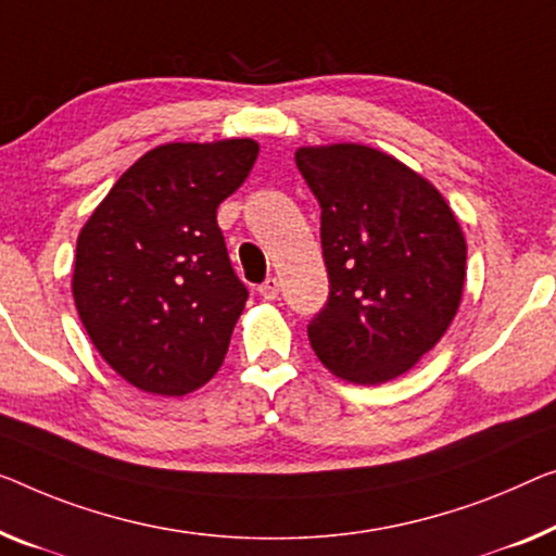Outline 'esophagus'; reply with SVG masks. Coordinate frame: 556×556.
Wrapping results in <instances>:
<instances>
[{"label": "esophagus", "mask_w": 556, "mask_h": 556, "mask_svg": "<svg viewBox=\"0 0 556 556\" xmlns=\"http://www.w3.org/2000/svg\"><path fill=\"white\" fill-rule=\"evenodd\" d=\"M260 294H262L267 302L277 300V294H279V281H277V277H269L267 281H264V285H260Z\"/></svg>", "instance_id": "34e87169"}]
</instances>
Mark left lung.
I'll return each mask as SVG.
<instances>
[{
    "mask_svg": "<svg viewBox=\"0 0 556 556\" xmlns=\"http://www.w3.org/2000/svg\"><path fill=\"white\" fill-rule=\"evenodd\" d=\"M321 206L329 300L309 321L312 350L339 379L404 375L457 317L467 242L432 181L367 144L294 152Z\"/></svg>",
    "mask_w": 556,
    "mask_h": 556,
    "instance_id": "left-lung-1",
    "label": "left lung"
}]
</instances>
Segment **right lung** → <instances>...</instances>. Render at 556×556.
I'll return each instance as SVG.
<instances>
[{
	"label": "right lung",
	"mask_w": 556,
	"mask_h": 556,
	"mask_svg": "<svg viewBox=\"0 0 556 556\" xmlns=\"http://www.w3.org/2000/svg\"><path fill=\"white\" fill-rule=\"evenodd\" d=\"M254 139L169 142L122 174L77 237L72 294L102 359L149 394L217 375L247 302L217 206L252 172Z\"/></svg>",
	"instance_id": "1"
}]
</instances>
